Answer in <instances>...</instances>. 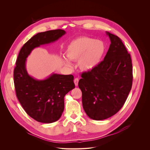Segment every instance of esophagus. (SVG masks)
Here are the masks:
<instances>
[{"instance_id": "esophagus-1", "label": "esophagus", "mask_w": 150, "mask_h": 150, "mask_svg": "<svg viewBox=\"0 0 150 150\" xmlns=\"http://www.w3.org/2000/svg\"><path fill=\"white\" fill-rule=\"evenodd\" d=\"M78 82H79V79H78V78H76L74 79V83H75V86H78Z\"/></svg>"}]
</instances>
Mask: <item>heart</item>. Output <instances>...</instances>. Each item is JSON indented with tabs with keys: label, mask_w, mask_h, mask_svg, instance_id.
<instances>
[{
	"label": "heart",
	"mask_w": 150,
	"mask_h": 150,
	"mask_svg": "<svg viewBox=\"0 0 150 150\" xmlns=\"http://www.w3.org/2000/svg\"><path fill=\"white\" fill-rule=\"evenodd\" d=\"M105 50V45L101 40L83 37L70 42L66 54L69 60H78V65L82 71L90 72L99 65ZM63 63L72 67V63L67 59H63Z\"/></svg>",
	"instance_id": "obj_1"
}]
</instances>
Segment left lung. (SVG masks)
Wrapping results in <instances>:
<instances>
[{
    "mask_svg": "<svg viewBox=\"0 0 150 150\" xmlns=\"http://www.w3.org/2000/svg\"><path fill=\"white\" fill-rule=\"evenodd\" d=\"M111 43L104 60L90 72H83L78 82L82 106L96 120L108 119L119 111L132 84L130 54L117 36L106 31Z\"/></svg>",
    "mask_w": 150,
    "mask_h": 150,
    "instance_id": "1",
    "label": "left lung"
}]
</instances>
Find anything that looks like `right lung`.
<instances>
[{
    "label": "right lung",
    "instance_id": "right-lung-1",
    "mask_svg": "<svg viewBox=\"0 0 150 150\" xmlns=\"http://www.w3.org/2000/svg\"><path fill=\"white\" fill-rule=\"evenodd\" d=\"M65 34L63 30L37 33L21 48L16 62L13 78L16 97L26 113L39 122L50 123L60 119L64 97L75 88L74 76L53 73L44 79H35L27 71V58L34 49L54 42Z\"/></svg>",
    "mask_w": 150,
    "mask_h": 150
}]
</instances>
